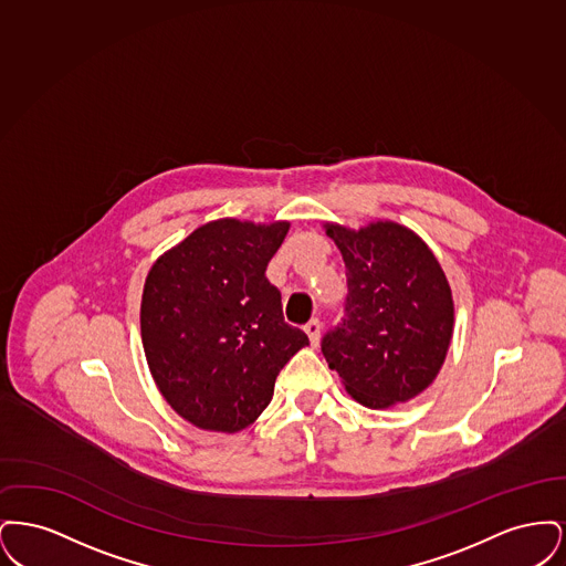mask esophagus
<instances>
[{
	"label": "esophagus",
	"instance_id": "esophagus-1",
	"mask_svg": "<svg viewBox=\"0 0 566 566\" xmlns=\"http://www.w3.org/2000/svg\"><path fill=\"white\" fill-rule=\"evenodd\" d=\"M303 328H305V333H307V337H310V344L316 348L318 342H321V321H318V318H312Z\"/></svg>",
	"mask_w": 566,
	"mask_h": 566
}]
</instances>
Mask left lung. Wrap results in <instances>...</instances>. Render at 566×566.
Wrapping results in <instances>:
<instances>
[{"instance_id": "left-lung-1", "label": "left lung", "mask_w": 566, "mask_h": 566, "mask_svg": "<svg viewBox=\"0 0 566 566\" xmlns=\"http://www.w3.org/2000/svg\"><path fill=\"white\" fill-rule=\"evenodd\" d=\"M346 263L342 321L323 337L331 369L358 403L381 409L420 395L439 374L454 326L446 273L429 245L395 222L326 227Z\"/></svg>"}]
</instances>
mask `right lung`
I'll list each match as a JSON object with an SVG mask.
<instances>
[{
	"instance_id": "obj_1",
	"label": "right lung",
	"mask_w": 566,
	"mask_h": 566,
	"mask_svg": "<svg viewBox=\"0 0 566 566\" xmlns=\"http://www.w3.org/2000/svg\"><path fill=\"white\" fill-rule=\"evenodd\" d=\"M289 222L214 220L161 256L142 295L148 367L182 418L235 432L270 405L280 369L310 344L265 275Z\"/></svg>"
}]
</instances>
